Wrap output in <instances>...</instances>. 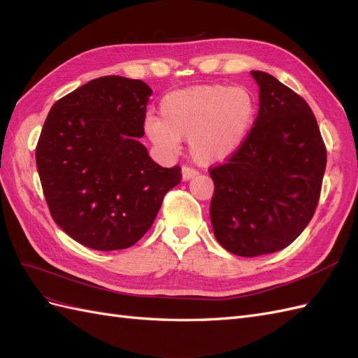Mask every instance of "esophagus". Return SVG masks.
Returning <instances> with one entry per match:
<instances>
[{
    "instance_id": "obj_1",
    "label": "esophagus",
    "mask_w": 358,
    "mask_h": 358,
    "mask_svg": "<svg viewBox=\"0 0 358 358\" xmlns=\"http://www.w3.org/2000/svg\"><path fill=\"white\" fill-rule=\"evenodd\" d=\"M182 180L187 181L190 178H193L194 176H198V169L194 168H190V166H182Z\"/></svg>"
}]
</instances>
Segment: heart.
Wrapping results in <instances>:
<instances>
[{"label": "heart", "mask_w": 358, "mask_h": 358, "mask_svg": "<svg viewBox=\"0 0 358 358\" xmlns=\"http://www.w3.org/2000/svg\"><path fill=\"white\" fill-rule=\"evenodd\" d=\"M160 117L144 120V131L157 148L177 152L189 138L192 157L201 165L229 159L245 143L256 120V101L241 86H196L168 94Z\"/></svg>", "instance_id": "1"}]
</instances>
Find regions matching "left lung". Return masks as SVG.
Wrapping results in <instances>:
<instances>
[{"label":"left lung","instance_id":"8db88e82","mask_svg":"<svg viewBox=\"0 0 358 358\" xmlns=\"http://www.w3.org/2000/svg\"><path fill=\"white\" fill-rule=\"evenodd\" d=\"M259 113L238 152L208 169L215 239L232 255L255 257L288 247L320 201L327 150L306 101L263 71Z\"/></svg>","mask_w":358,"mask_h":358}]
</instances>
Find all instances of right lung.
<instances>
[{
	"instance_id": "1",
	"label": "right lung",
	"mask_w": 358,
	"mask_h": 358,
	"mask_svg": "<svg viewBox=\"0 0 358 358\" xmlns=\"http://www.w3.org/2000/svg\"><path fill=\"white\" fill-rule=\"evenodd\" d=\"M150 89L106 76L57 99L36 160L55 223L85 247L113 251L140 241L181 168H162L136 140L144 135Z\"/></svg>"
}]
</instances>
